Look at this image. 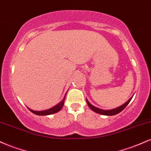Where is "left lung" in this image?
I'll list each match as a JSON object with an SVG mask.
<instances>
[{"label": "left lung", "instance_id": "obj_1", "mask_svg": "<svg viewBox=\"0 0 151 151\" xmlns=\"http://www.w3.org/2000/svg\"><path fill=\"white\" fill-rule=\"evenodd\" d=\"M132 98H133V96H132V97L130 98L129 99V101H126V103L124 104L121 105L119 107H117V108H116V109H111V110H103V109H99L96 106H93V105H91V104L89 103V101H88L87 99H86V103H87V105L89 106V108L91 109V110L93 111L96 112V113L101 114V115H105V116H114V115H116V114L120 113L121 111L124 110V109L126 108V106L129 104V102L131 101V99H132Z\"/></svg>", "mask_w": 151, "mask_h": 151}]
</instances>
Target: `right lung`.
I'll return each mask as SVG.
<instances>
[{"instance_id":"right-lung-1","label":"right lung","mask_w":151,"mask_h":151,"mask_svg":"<svg viewBox=\"0 0 151 151\" xmlns=\"http://www.w3.org/2000/svg\"><path fill=\"white\" fill-rule=\"evenodd\" d=\"M66 94H67V93H66ZM66 94H65V97H64L63 99H62V101L60 102V103H59L58 104L55 106L52 107V108H51V109H47V110H45V111H33L29 108H28V109L31 112H32L33 114H36V115H38V116H47V115H50V114H55V113H57V112L60 111L62 109V106H64V103H65V97H66Z\"/></svg>"}]
</instances>
